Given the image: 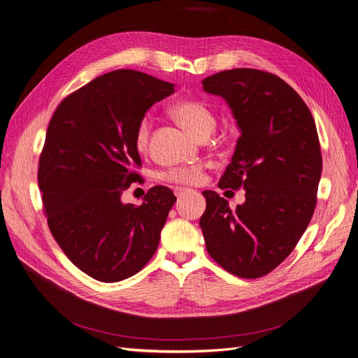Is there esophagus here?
Masks as SVG:
<instances>
[{
	"instance_id": "obj_1",
	"label": "esophagus",
	"mask_w": 358,
	"mask_h": 358,
	"mask_svg": "<svg viewBox=\"0 0 358 358\" xmlns=\"http://www.w3.org/2000/svg\"><path fill=\"white\" fill-rule=\"evenodd\" d=\"M191 192V189H188V188H182V187H178L176 189H175V195L178 196V199L179 198H182L185 194H189Z\"/></svg>"
}]
</instances>
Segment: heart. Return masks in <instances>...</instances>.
<instances>
[{
  "label": "heart",
  "mask_w": 358,
  "mask_h": 358,
  "mask_svg": "<svg viewBox=\"0 0 358 358\" xmlns=\"http://www.w3.org/2000/svg\"><path fill=\"white\" fill-rule=\"evenodd\" d=\"M170 113L173 114V117L185 129L195 136L207 131H213L214 124H216V120H214L213 113L208 110V107L203 103L195 101V99H185V101L176 103L170 108ZM151 126L152 122L150 116H144L138 122L135 129V147L138 151H144L147 148ZM199 173H201V170L198 166H191L170 170L164 173V178L179 183H191L199 178Z\"/></svg>",
  "instance_id": "1"
}]
</instances>
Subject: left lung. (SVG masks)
Listing matches in <instances>:
<instances>
[{
  "instance_id": "1",
  "label": "left lung",
  "mask_w": 358,
  "mask_h": 358,
  "mask_svg": "<svg viewBox=\"0 0 358 358\" xmlns=\"http://www.w3.org/2000/svg\"><path fill=\"white\" fill-rule=\"evenodd\" d=\"M203 90L224 99L241 134L219 188L245 189L235 210L217 192H203L206 247L232 275L262 278L292 252L316 207L322 176L316 123L303 98L267 71L223 70L206 78Z\"/></svg>"
}]
</instances>
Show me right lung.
I'll return each instance as SVG.
<instances>
[{
    "label": "right lung",
    "instance_id": "obj_1",
    "mask_svg": "<svg viewBox=\"0 0 358 358\" xmlns=\"http://www.w3.org/2000/svg\"><path fill=\"white\" fill-rule=\"evenodd\" d=\"M175 83L114 70L64 98L52 114L38 183L48 227L67 259L99 282L136 275L154 255L176 196L154 187L142 204L122 194L139 179L135 129Z\"/></svg>",
    "mask_w": 358,
    "mask_h": 358
}]
</instances>
